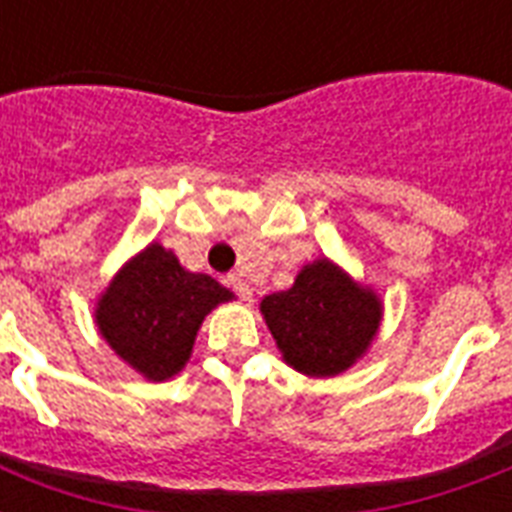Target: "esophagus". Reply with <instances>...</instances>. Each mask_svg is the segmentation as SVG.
I'll return each instance as SVG.
<instances>
[{"label": "esophagus", "instance_id": "34e87169", "mask_svg": "<svg viewBox=\"0 0 512 512\" xmlns=\"http://www.w3.org/2000/svg\"><path fill=\"white\" fill-rule=\"evenodd\" d=\"M225 284H228L241 300H249V297H252V287L247 284V279H241V273H228V276H225Z\"/></svg>", "mask_w": 512, "mask_h": 512}]
</instances>
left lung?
Masks as SVG:
<instances>
[{
  "label": "left lung",
  "mask_w": 512,
  "mask_h": 512,
  "mask_svg": "<svg viewBox=\"0 0 512 512\" xmlns=\"http://www.w3.org/2000/svg\"><path fill=\"white\" fill-rule=\"evenodd\" d=\"M265 324L292 369L335 377L372 345L382 321L374 289L361 287L327 257L305 265L295 284L260 303Z\"/></svg>",
  "instance_id": "obj_1"
}]
</instances>
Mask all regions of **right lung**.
Wrapping results in <instances>:
<instances>
[{"label": "right lung", "instance_id": "add662e5", "mask_svg": "<svg viewBox=\"0 0 512 512\" xmlns=\"http://www.w3.org/2000/svg\"><path fill=\"white\" fill-rule=\"evenodd\" d=\"M233 300L207 273L185 271L162 244H148L122 265L95 305V324L119 358L146 380L175 377L212 308Z\"/></svg>", "mask_w": 512, "mask_h": 512}]
</instances>
